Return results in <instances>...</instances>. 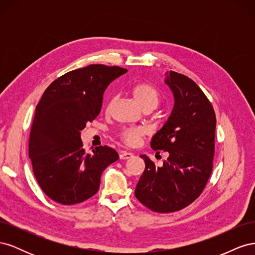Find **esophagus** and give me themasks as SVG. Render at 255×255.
Instances as JSON below:
<instances>
[{
  "mask_svg": "<svg viewBox=\"0 0 255 255\" xmlns=\"http://www.w3.org/2000/svg\"><path fill=\"white\" fill-rule=\"evenodd\" d=\"M134 156V153H130V152H127V151H122L120 153V159H129L130 157Z\"/></svg>",
  "mask_w": 255,
  "mask_h": 255,
  "instance_id": "34e87169",
  "label": "esophagus"
}]
</instances>
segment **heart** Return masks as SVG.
<instances>
[{"label": "heart", "mask_w": 255, "mask_h": 255, "mask_svg": "<svg viewBox=\"0 0 255 255\" xmlns=\"http://www.w3.org/2000/svg\"><path fill=\"white\" fill-rule=\"evenodd\" d=\"M132 95L142 110L155 109L159 101L158 91L148 83L137 84L132 89ZM146 133L148 130L144 128H132L122 133V139L129 145H136Z\"/></svg>", "instance_id": "b5f03b06"}]
</instances>
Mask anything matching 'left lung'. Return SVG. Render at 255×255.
I'll list each match as a JSON object with an SVG mask.
<instances>
[{"label":"left lung","instance_id":"1","mask_svg":"<svg viewBox=\"0 0 255 255\" xmlns=\"http://www.w3.org/2000/svg\"><path fill=\"white\" fill-rule=\"evenodd\" d=\"M165 75L174 105L152 137L151 148L169 156L156 167L140 155L145 168L135 189L136 198L157 213L180 211L195 201L212 173L215 150L216 116L211 102L187 76L173 71Z\"/></svg>","mask_w":255,"mask_h":255}]
</instances>
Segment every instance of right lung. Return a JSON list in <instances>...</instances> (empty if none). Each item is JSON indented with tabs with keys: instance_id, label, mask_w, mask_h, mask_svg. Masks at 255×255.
I'll return each mask as SVG.
<instances>
[{
	"instance_id": "obj_1",
	"label": "right lung",
	"mask_w": 255,
	"mask_h": 255,
	"mask_svg": "<svg viewBox=\"0 0 255 255\" xmlns=\"http://www.w3.org/2000/svg\"><path fill=\"white\" fill-rule=\"evenodd\" d=\"M127 69L89 65L70 71L45 89L36 106L28 156L36 180L53 201L81 203L97 194L104 169L119 155L110 146L83 149L81 130L97 118L109 85Z\"/></svg>"
}]
</instances>
